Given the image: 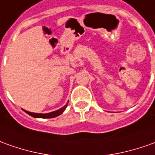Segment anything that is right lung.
Instances as JSON below:
<instances>
[{
	"label": "right lung",
	"instance_id": "1",
	"mask_svg": "<svg viewBox=\"0 0 155 155\" xmlns=\"http://www.w3.org/2000/svg\"><path fill=\"white\" fill-rule=\"evenodd\" d=\"M67 104H68V102L67 104L64 105L62 108L59 109L57 110H55V111L50 112V113H45V114H42V113H34V112H29L25 110H23L24 112H26L27 114H28L29 116H33L35 118H54V117H56V116H60L61 114H62L64 112V110H66V108L67 107Z\"/></svg>",
	"mask_w": 155,
	"mask_h": 155
}]
</instances>
